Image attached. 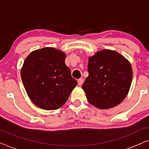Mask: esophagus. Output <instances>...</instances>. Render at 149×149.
I'll use <instances>...</instances> for the list:
<instances>
[{
  "label": "esophagus",
  "mask_w": 149,
  "mask_h": 149,
  "mask_svg": "<svg viewBox=\"0 0 149 149\" xmlns=\"http://www.w3.org/2000/svg\"><path fill=\"white\" fill-rule=\"evenodd\" d=\"M83 81H84V80H83V78H79V79L78 80V85H83Z\"/></svg>",
  "instance_id": "34e87169"
}]
</instances>
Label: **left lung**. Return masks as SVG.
I'll list each match as a JSON object with an SVG mask.
<instances>
[{
	"instance_id": "1",
	"label": "left lung",
	"mask_w": 149,
	"mask_h": 149,
	"mask_svg": "<svg viewBox=\"0 0 149 149\" xmlns=\"http://www.w3.org/2000/svg\"><path fill=\"white\" fill-rule=\"evenodd\" d=\"M88 71L82 88L92 105L105 109L124 100L132 79L131 64L125 58L116 51L104 49L89 59Z\"/></svg>"
}]
</instances>
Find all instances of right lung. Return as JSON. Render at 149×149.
<instances>
[{"label": "right lung", "instance_id": "1", "mask_svg": "<svg viewBox=\"0 0 149 149\" xmlns=\"http://www.w3.org/2000/svg\"><path fill=\"white\" fill-rule=\"evenodd\" d=\"M66 54L52 47L33 51L21 71L24 86L32 102L45 110H55L66 103L78 83L65 64Z\"/></svg>", "mask_w": 149, "mask_h": 149}]
</instances>
